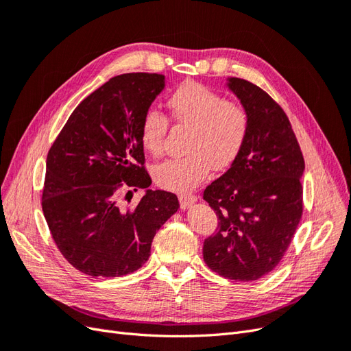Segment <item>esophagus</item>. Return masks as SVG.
Instances as JSON below:
<instances>
[{
  "label": "esophagus",
  "mask_w": 351,
  "mask_h": 351,
  "mask_svg": "<svg viewBox=\"0 0 351 351\" xmlns=\"http://www.w3.org/2000/svg\"><path fill=\"white\" fill-rule=\"evenodd\" d=\"M178 199H180V206H182V209L190 208L197 200L195 195H182Z\"/></svg>",
  "instance_id": "esophagus-1"
}]
</instances>
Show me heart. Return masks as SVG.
Returning <instances> with one entry per match:
<instances>
[{
  "label": "heart",
  "instance_id": "obj_1",
  "mask_svg": "<svg viewBox=\"0 0 351 351\" xmlns=\"http://www.w3.org/2000/svg\"><path fill=\"white\" fill-rule=\"evenodd\" d=\"M173 119L192 127L187 155L171 158L154 168L155 183L171 192H189L204 180L210 165L224 169L236 161L249 133V114L240 104L199 83H184L168 99ZM167 117L146 111L141 123V143L154 156L162 154Z\"/></svg>",
  "mask_w": 351,
  "mask_h": 351
}]
</instances>
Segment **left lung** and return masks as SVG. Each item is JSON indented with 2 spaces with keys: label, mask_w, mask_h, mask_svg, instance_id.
Masks as SVG:
<instances>
[{
  "label": "left lung",
  "mask_w": 351,
  "mask_h": 351,
  "mask_svg": "<svg viewBox=\"0 0 351 351\" xmlns=\"http://www.w3.org/2000/svg\"><path fill=\"white\" fill-rule=\"evenodd\" d=\"M227 88L249 114V133L236 161L204 192L219 219L204 241V261L221 277L254 281L277 267L299 226L304 159L267 92L239 77H228Z\"/></svg>",
  "instance_id": "8db88e82"
}]
</instances>
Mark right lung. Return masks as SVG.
I'll use <instances>...</instances> for the list:
<instances>
[{"label":"right lung","mask_w":351,"mask_h":351,"mask_svg":"<svg viewBox=\"0 0 351 351\" xmlns=\"http://www.w3.org/2000/svg\"><path fill=\"white\" fill-rule=\"evenodd\" d=\"M164 88L155 73L110 79L77 105L48 152L42 210L62 256L90 277L139 269L180 208L174 193L147 189L143 167L141 123ZM123 185L147 189L134 208L118 202Z\"/></svg>","instance_id":"right-lung-1"}]
</instances>
